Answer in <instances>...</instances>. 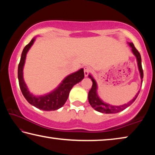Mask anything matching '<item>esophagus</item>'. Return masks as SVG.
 I'll list each match as a JSON object with an SVG mask.
<instances>
[{"label":"esophagus","instance_id":"esophagus-1","mask_svg":"<svg viewBox=\"0 0 155 155\" xmlns=\"http://www.w3.org/2000/svg\"><path fill=\"white\" fill-rule=\"evenodd\" d=\"M91 69L90 67L86 66V67L84 68V74H85V77H87L88 74L91 72Z\"/></svg>","mask_w":155,"mask_h":155}]
</instances>
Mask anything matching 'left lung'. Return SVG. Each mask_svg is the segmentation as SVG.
<instances>
[{
  "label": "left lung",
  "mask_w": 155,
  "mask_h": 155,
  "mask_svg": "<svg viewBox=\"0 0 155 155\" xmlns=\"http://www.w3.org/2000/svg\"><path fill=\"white\" fill-rule=\"evenodd\" d=\"M129 45L131 46V48H132V51L133 52V54H134L135 57H137L138 68H139V70H140V72L141 78V79H142L143 77V72L142 66H141V58L140 53L136 49V48L134 46V44H133V43H129ZM89 77L91 78V81H92V83H93L91 90H90V91H89V93H88L89 103H90V105L92 107V108H94V109L99 112L104 113V114H115V113H118V112L122 111H123V110H124L126 108H127L128 106H130V104L135 101V99L137 98L138 94H140V91H139V92L136 94L135 98L127 104H123V105H121V106L110 105V104L104 103V102L102 101L99 98V97L98 96V95H97V94H96L97 85H96V81L92 77H91L90 75L89 76ZM142 81L143 80H141V81Z\"/></svg>",
  "instance_id": "left-lung-1"
}]
</instances>
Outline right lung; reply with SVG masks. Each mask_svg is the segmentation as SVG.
Here are the masks:
<instances>
[{
	"mask_svg": "<svg viewBox=\"0 0 155 155\" xmlns=\"http://www.w3.org/2000/svg\"><path fill=\"white\" fill-rule=\"evenodd\" d=\"M34 41H35V39L33 38L27 46H25L22 51L18 69L19 85L23 96L31 104L37 107L38 109L44 110V111H54V110L61 108L64 105L67 101L70 91L73 86L75 84L80 82L84 78L83 69H81L78 71L68 76L62 81L58 88H57L51 94L43 96H33L28 90L25 81L23 79L22 70L25 64L26 55H27L28 51L33 44Z\"/></svg>",
	"mask_w": 155,
	"mask_h": 155,
	"instance_id": "obj_1",
	"label": "right lung"
}]
</instances>
